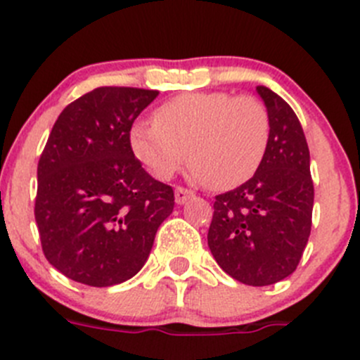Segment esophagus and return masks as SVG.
Wrapping results in <instances>:
<instances>
[{
	"mask_svg": "<svg viewBox=\"0 0 360 360\" xmlns=\"http://www.w3.org/2000/svg\"><path fill=\"white\" fill-rule=\"evenodd\" d=\"M189 198H193V193H191L189 189H184V187H176V189H174V201H176L178 205H184Z\"/></svg>",
	"mask_w": 360,
	"mask_h": 360,
	"instance_id": "obj_1",
	"label": "esophagus"
}]
</instances>
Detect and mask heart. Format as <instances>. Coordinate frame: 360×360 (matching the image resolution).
Wrapping results in <instances>:
<instances>
[{
  "mask_svg": "<svg viewBox=\"0 0 360 360\" xmlns=\"http://www.w3.org/2000/svg\"><path fill=\"white\" fill-rule=\"evenodd\" d=\"M270 122L255 97L222 91L182 94L153 111V125L131 127L136 159L159 180H169L184 164L212 189L242 186L258 171L269 145Z\"/></svg>",
  "mask_w": 360,
  "mask_h": 360,
  "instance_id": "obj_1",
  "label": "heart"
}]
</instances>
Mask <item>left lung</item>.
<instances>
[{"instance_id": "obj_1", "label": "left lung", "mask_w": 360, "mask_h": 360, "mask_svg": "<svg viewBox=\"0 0 360 360\" xmlns=\"http://www.w3.org/2000/svg\"><path fill=\"white\" fill-rule=\"evenodd\" d=\"M270 122L269 145L251 180L215 196L208 248L233 279L269 286L295 272L311 233L314 187L309 148L293 109L258 86Z\"/></svg>"}]
</instances>
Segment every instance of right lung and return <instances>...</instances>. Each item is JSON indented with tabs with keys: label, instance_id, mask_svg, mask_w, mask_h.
<instances>
[{
	"label": "right lung",
	"instance_id": "right-lung-1",
	"mask_svg": "<svg viewBox=\"0 0 360 360\" xmlns=\"http://www.w3.org/2000/svg\"><path fill=\"white\" fill-rule=\"evenodd\" d=\"M159 91L102 86L61 111L37 167L47 262L88 286L120 285L148 259L174 194L134 157L129 132Z\"/></svg>",
	"mask_w": 360,
	"mask_h": 360
}]
</instances>
